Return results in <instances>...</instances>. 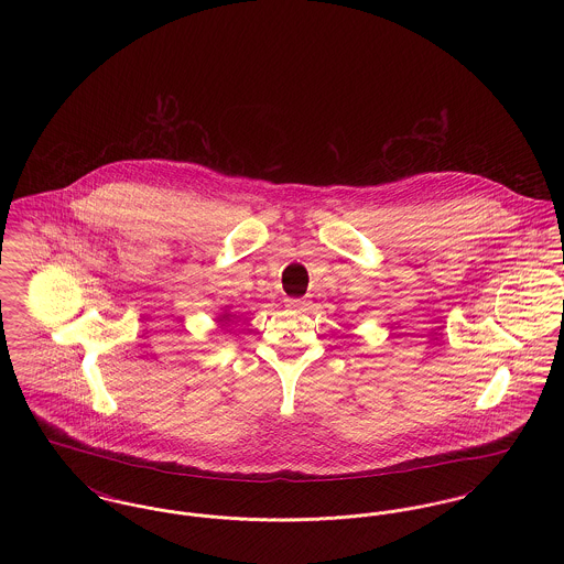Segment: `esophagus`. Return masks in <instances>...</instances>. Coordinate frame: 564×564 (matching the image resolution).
I'll list each match as a JSON object with an SVG mask.
<instances>
[{
  "label": "esophagus",
  "mask_w": 564,
  "mask_h": 564,
  "mask_svg": "<svg viewBox=\"0 0 564 564\" xmlns=\"http://www.w3.org/2000/svg\"><path fill=\"white\" fill-rule=\"evenodd\" d=\"M285 306L292 308V311H306L308 300H306V297H288V300H285Z\"/></svg>",
  "instance_id": "34e87169"
}]
</instances>
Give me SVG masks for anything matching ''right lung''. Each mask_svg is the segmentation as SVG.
<instances>
[{
  "label": "right lung",
  "mask_w": 564,
  "mask_h": 564,
  "mask_svg": "<svg viewBox=\"0 0 564 564\" xmlns=\"http://www.w3.org/2000/svg\"><path fill=\"white\" fill-rule=\"evenodd\" d=\"M232 319H235V313H230V306H224L221 313L217 315V322L221 323V325H226V323H230Z\"/></svg>",
  "instance_id": "add662e5"
}]
</instances>
